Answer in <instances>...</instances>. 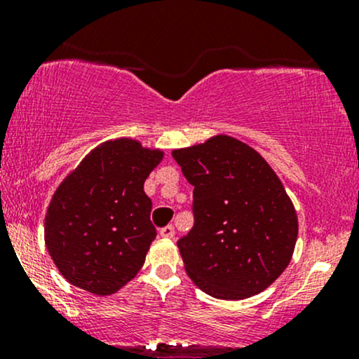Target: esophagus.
<instances>
[{
  "label": "esophagus",
  "mask_w": 359,
  "mask_h": 359,
  "mask_svg": "<svg viewBox=\"0 0 359 359\" xmlns=\"http://www.w3.org/2000/svg\"><path fill=\"white\" fill-rule=\"evenodd\" d=\"M174 234H175V229L172 224H168V226H165V228L160 229V236L162 238H174Z\"/></svg>",
  "instance_id": "1"
}]
</instances>
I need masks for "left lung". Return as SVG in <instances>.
Returning a JSON list of instances; mask_svg holds the SVG:
<instances>
[{
    "mask_svg": "<svg viewBox=\"0 0 359 359\" xmlns=\"http://www.w3.org/2000/svg\"><path fill=\"white\" fill-rule=\"evenodd\" d=\"M172 156L194 185V226L177 241L192 282L222 300L270 287L290 263L299 234L297 212L273 168L228 135Z\"/></svg>",
    "mask_w": 359,
    "mask_h": 359,
    "instance_id": "obj_1",
    "label": "left lung"
}]
</instances>
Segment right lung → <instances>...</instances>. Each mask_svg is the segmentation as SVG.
I'll return each instance as SVG.
<instances>
[{
  "label": "right lung",
  "instance_id": "add662e5",
  "mask_svg": "<svg viewBox=\"0 0 359 359\" xmlns=\"http://www.w3.org/2000/svg\"><path fill=\"white\" fill-rule=\"evenodd\" d=\"M162 158L138 140H109L62 180L45 216V245L69 283L111 295L135 278L156 236L143 184Z\"/></svg>",
  "mask_w": 359,
  "mask_h": 359
}]
</instances>
